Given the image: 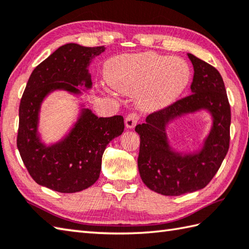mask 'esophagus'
I'll return each mask as SVG.
<instances>
[{"label": "esophagus", "instance_id": "esophagus-1", "mask_svg": "<svg viewBox=\"0 0 249 249\" xmlns=\"http://www.w3.org/2000/svg\"><path fill=\"white\" fill-rule=\"evenodd\" d=\"M138 121H139V115L138 114L135 113V112L129 113L127 116H126V119H125L126 127H127V128H134L135 126H136V124L138 123Z\"/></svg>", "mask_w": 249, "mask_h": 249}]
</instances>
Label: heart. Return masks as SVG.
I'll use <instances>...</instances> for the list:
<instances>
[{"label":"heart","mask_w":249,"mask_h":249,"mask_svg":"<svg viewBox=\"0 0 249 249\" xmlns=\"http://www.w3.org/2000/svg\"><path fill=\"white\" fill-rule=\"evenodd\" d=\"M189 75L183 60L154 52L115 56L106 65L109 86L123 94L138 93L140 107L146 111L173 103L186 88Z\"/></svg>","instance_id":"obj_1"}]
</instances>
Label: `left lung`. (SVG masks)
Returning a JSON list of instances; mask_svg holds the SVG:
<instances>
[{
  "instance_id": "1",
  "label": "left lung",
  "mask_w": 249,
  "mask_h": 249,
  "mask_svg": "<svg viewBox=\"0 0 249 249\" xmlns=\"http://www.w3.org/2000/svg\"><path fill=\"white\" fill-rule=\"evenodd\" d=\"M194 66L192 94L155 111L136 126L140 136L138 168L150 189L165 196H179L204 188L220 168L229 150L231 110L223 78L215 67L188 53ZM208 108L213 127L198 155L181 157L168 149L165 124L184 113Z\"/></svg>"
}]
</instances>
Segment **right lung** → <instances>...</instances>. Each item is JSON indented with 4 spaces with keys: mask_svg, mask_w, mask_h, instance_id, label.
<instances>
[{
    "mask_svg": "<svg viewBox=\"0 0 249 249\" xmlns=\"http://www.w3.org/2000/svg\"><path fill=\"white\" fill-rule=\"evenodd\" d=\"M105 51L104 46L83 47L66 44L36 66L19 106L17 146L25 168L34 181L59 193L81 192L97 181L102 157L109 142L124 131L122 115L98 118L86 109L66 138L46 146L37 137L40 104L48 93L63 89L92 86L87 67Z\"/></svg>",
    "mask_w": 249,
    "mask_h": 249,
    "instance_id": "right-lung-1",
    "label": "right lung"
}]
</instances>
